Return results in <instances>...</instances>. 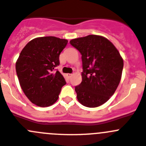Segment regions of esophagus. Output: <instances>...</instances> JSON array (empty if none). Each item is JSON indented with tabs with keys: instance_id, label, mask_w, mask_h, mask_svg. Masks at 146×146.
I'll use <instances>...</instances> for the list:
<instances>
[{
	"instance_id": "obj_1",
	"label": "esophagus",
	"mask_w": 146,
	"mask_h": 146,
	"mask_svg": "<svg viewBox=\"0 0 146 146\" xmlns=\"http://www.w3.org/2000/svg\"><path fill=\"white\" fill-rule=\"evenodd\" d=\"M66 75H67V77H69V78H70L71 77H72V74H66Z\"/></svg>"
}]
</instances>
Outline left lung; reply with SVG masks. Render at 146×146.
Listing matches in <instances>:
<instances>
[{"label":"left lung","instance_id":"1","mask_svg":"<svg viewBox=\"0 0 146 146\" xmlns=\"http://www.w3.org/2000/svg\"><path fill=\"white\" fill-rule=\"evenodd\" d=\"M82 54L81 84L75 87L79 102L96 108L112 96L121 79L123 60L115 46L106 38L89 35L70 41Z\"/></svg>","mask_w":146,"mask_h":146}]
</instances>
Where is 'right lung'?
I'll return each instance as SVG.
<instances>
[{
	"mask_svg": "<svg viewBox=\"0 0 146 146\" xmlns=\"http://www.w3.org/2000/svg\"><path fill=\"white\" fill-rule=\"evenodd\" d=\"M68 41L55 36L38 37L22 49L16 63L19 83L28 99L39 107L53 105L66 84L55 67Z\"/></svg>",
	"mask_w": 146,
	"mask_h": 146,
	"instance_id": "1",
	"label": "right lung"
}]
</instances>
